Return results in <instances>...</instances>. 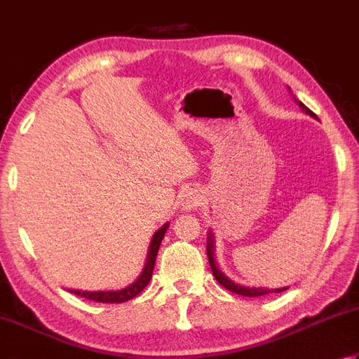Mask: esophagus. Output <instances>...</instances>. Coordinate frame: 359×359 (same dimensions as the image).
Returning a JSON list of instances; mask_svg holds the SVG:
<instances>
[{
    "mask_svg": "<svg viewBox=\"0 0 359 359\" xmlns=\"http://www.w3.org/2000/svg\"><path fill=\"white\" fill-rule=\"evenodd\" d=\"M202 202V194L199 189L196 188H189L184 194V208L185 210H193L196 207H199Z\"/></svg>",
    "mask_w": 359,
    "mask_h": 359,
    "instance_id": "1",
    "label": "esophagus"
}]
</instances>
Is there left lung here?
Segmentation results:
<instances>
[{
  "instance_id": "obj_1",
  "label": "left lung",
  "mask_w": 359,
  "mask_h": 359,
  "mask_svg": "<svg viewBox=\"0 0 359 359\" xmlns=\"http://www.w3.org/2000/svg\"><path fill=\"white\" fill-rule=\"evenodd\" d=\"M287 90H290V93L292 95V91H291V88L287 87ZM292 100H294V102H296L299 107L305 111L306 115H310L311 118H314V119H318V116H316V114H313V111L306 107V105L302 102V101H299L296 96L292 95ZM207 255H208V262H210V266H212V271H213V276H215V278L217 280V282H219L224 287H227L229 291H231V292H235V294H240V296H248V297H259V296H266V294H269V292H282V291H285V290H287V286H283V287H276V290H269V287H257V286H245V285H240V283H236V282H233V280L231 278H229L226 273H224L219 268H217V263H216V259H215V235L212 233V231H208V238H207Z\"/></svg>"
}]
</instances>
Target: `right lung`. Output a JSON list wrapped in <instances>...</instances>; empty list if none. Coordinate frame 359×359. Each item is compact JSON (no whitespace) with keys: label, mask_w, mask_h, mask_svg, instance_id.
<instances>
[{"label":"right lung","mask_w":359,"mask_h":359,"mask_svg":"<svg viewBox=\"0 0 359 359\" xmlns=\"http://www.w3.org/2000/svg\"><path fill=\"white\" fill-rule=\"evenodd\" d=\"M168 227H170V222H166L161 226L156 233H154L151 244H149V250H147V258H146V264L140 273V277L129 285L128 287H123V290H116V291H79V290H69V292L76 294V296H81L83 299L88 300H95V302H102V304H123V302H128L133 299L137 294L142 292L144 287L149 283V280L152 277V271H154V264H156V258L158 254V248L161 244V240L166 233Z\"/></svg>","instance_id":"right-lung-1"}]
</instances>
